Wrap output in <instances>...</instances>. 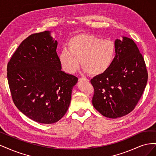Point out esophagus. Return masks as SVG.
<instances>
[{"label":"esophagus","mask_w":156,"mask_h":156,"mask_svg":"<svg viewBox=\"0 0 156 156\" xmlns=\"http://www.w3.org/2000/svg\"><path fill=\"white\" fill-rule=\"evenodd\" d=\"M79 81H89V79H87V78H84V77H80L79 78Z\"/></svg>","instance_id":"obj_1"}]
</instances>
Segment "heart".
I'll return each instance as SVG.
<instances>
[{
  "label": "heart",
  "instance_id": "b5f03b06",
  "mask_svg": "<svg viewBox=\"0 0 156 156\" xmlns=\"http://www.w3.org/2000/svg\"><path fill=\"white\" fill-rule=\"evenodd\" d=\"M116 47L108 40L88 34L72 37L68 41V49L64 48L59 56L60 62L66 72L73 73L79 67L89 74L98 75L105 73L115 60Z\"/></svg>",
  "mask_w": 156,
  "mask_h": 156
}]
</instances>
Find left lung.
I'll return each instance as SVG.
<instances>
[{
	"label": "left lung",
	"mask_w": 156,
	"mask_h": 156,
	"mask_svg": "<svg viewBox=\"0 0 156 156\" xmlns=\"http://www.w3.org/2000/svg\"><path fill=\"white\" fill-rule=\"evenodd\" d=\"M116 55L107 72L90 80L92 104L101 114L116 119L129 114L137 104L148 80L143 56L129 37L116 40Z\"/></svg>",
	"instance_id": "left-lung-1"
}]
</instances>
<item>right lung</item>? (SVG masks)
Returning <instances> with one entry per match:
<instances>
[{
	"instance_id": "right-lung-1",
	"label": "right lung",
	"mask_w": 156,
	"mask_h": 156,
	"mask_svg": "<svg viewBox=\"0 0 156 156\" xmlns=\"http://www.w3.org/2000/svg\"><path fill=\"white\" fill-rule=\"evenodd\" d=\"M57 41L49 31L23 40L7 65L13 101L25 116L41 124H53L67 112L78 78L62 72Z\"/></svg>"
}]
</instances>
